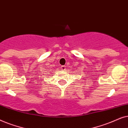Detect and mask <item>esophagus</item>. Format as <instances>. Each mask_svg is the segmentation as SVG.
Returning <instances> with one entry per match:
<instances>
[{
  "label": "esophagus",
  "instance_id": "obj_1",
  "mask_svg": "<svg viewBox=\"0 0 128 128\" xmlns=\"http://www.w3.org/2000/svg\"><path fill=\"white\" fill-rule=\"evenodd\" d=\"M65 69H66V66H61V69L63 70H65Z\"/></svg>",
  "mask_w": 128,
  "mask_h": 128
}]
</instances>
